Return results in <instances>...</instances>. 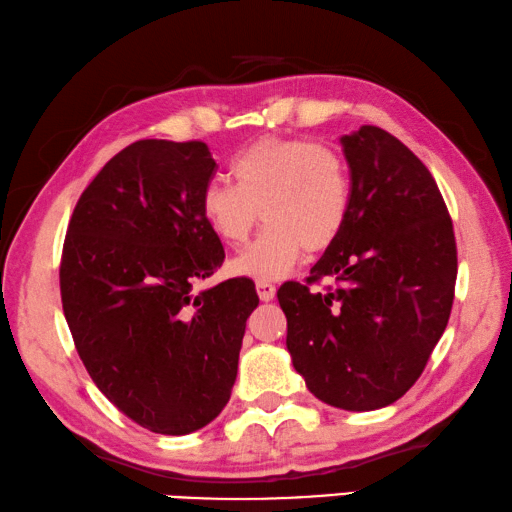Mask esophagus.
I'll return each instance as SVG.
<instances>
[{"instance_id":"34e87169","label":"esophagus","mask_w":512,"mask_h":512,"mask_svg":"<svg viewBox=\"0 0 512 512\" xmlns=\"http://www.w3.org/2000/svg\"><path fill=\"white\" fill-rule=\"evenodd\" d=\"M256 292H258V297H261V301H272L276 297V285L270 281H258Z\"/></svg>"}]
</instances>
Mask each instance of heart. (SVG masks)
Returning a JSON list of instances; mask_svg holds the SVG:
<instances>
[{
  "label": "heart",
  "instance_id": "1",
  "mask_svg": "<svg viewBox=\"0 0 512 512\" xmlns=\"http://www.w3.org/2000/svg\"><path fill=\"white\" fill-rule=\"evenodd\" d=\"M236 184L204 186L200 213L222 245L240 247L258 218L261 236L231 261L238 276L279 281L310 254L328 249L351 213V170L335 148L308 139L265 137L231 161Z\"/></svg>",
  "mask_w": 512,
  "mask_h": 512
}]
</instances>
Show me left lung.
I'll list each match as a JSON object with an SVG mask.
<instances>
[{"label": "left lung", "mask_w": 512, "mask_h": 512, "mask_svg": "<svg viewBox=\"0 0 512 512\" xmlns=\"http://www.w3.org/2000/svg\"><path fill=\"white\" fill-rule=\"evenodd\" d=\"M351 213L303 283H283L288 351L310 393L373 411L425 371L454 301L456 240L434 177L387 130L344 134ZM328 275L338 288L310 293Z\"/></svg>", "instance_id": "obj_1"}]
</instances>
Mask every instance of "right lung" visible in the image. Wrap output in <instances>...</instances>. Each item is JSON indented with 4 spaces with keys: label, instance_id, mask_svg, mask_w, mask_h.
Masks as SVG:
<instances>
[{
    "label": "right lung",
    "instance_id": "add662e5",
    "mask_svg": "<svg viewBox=\"0 0 512 512\" xmlns=\"http://www.w3.org/2000/svg\"><path fill=\"white\" fill-rule=\"evenodd\" d=\"M213 173L202 141H134L80 195L62 245V310L80 360L155 434H191L220 414L258 306L245 276L191 292L224 261L200 213Z\"/></svg>",
    "mask_w": 512,
    "mask_h": 512
}]
</instances>
